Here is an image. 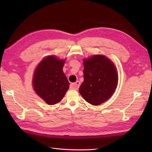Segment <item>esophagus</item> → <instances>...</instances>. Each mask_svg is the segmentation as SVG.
Here are the masks:
<instances>
[{
	"label": "esophagus",
	"mask_w": 152,
	"mask_h": 152,
	"mask_svg": "<svg viewBox=\"0 0 152 152\" xmlns=\"http://www.w3.org/2000/svg\"><path fill=\"white\" fill-rule=\"evenodd\" d=\"M80 86V82L79 81H77L75 83H72L70 84L71 88L74 89H78Z\"/></svg>",
	"instance_id": "esophagus-1"
}]
</instances>
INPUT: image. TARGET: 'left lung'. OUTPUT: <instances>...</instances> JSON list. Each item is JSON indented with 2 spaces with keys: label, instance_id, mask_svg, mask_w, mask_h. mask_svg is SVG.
<instances>
[{
  "label": "left lung",
  "instance_id": "left-lung-1",
  "mask_svg": "<svg viewBox=\"0 0 152 152\" xmlns=\"http://www.w3.org/2000/svg\"><path fill=\"white\" fill-rule=\"evenodd\" d=\"M83 80L79 91L86 101L99 105L110 97L118 85L114 64L107 57L95 55L83 60Z\"/></svg>",
  "mask_w": 152,
  "mask_h": 152
}]
</instances>
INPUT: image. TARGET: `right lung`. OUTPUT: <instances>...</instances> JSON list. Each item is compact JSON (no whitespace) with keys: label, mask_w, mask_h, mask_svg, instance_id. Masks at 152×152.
<instances>
[{"label":"right lung","mask_w":152,"mask_h":152,"mask_svg":"<svg viewBox=\"0 0 152 152\" xmlns=\"http://www.w3.org/2000/svg\"><path fill=\"white\" fill-rule=\"evenodd\" d=\"M64 62L65 60L48 56L41 61L34 71V91L50 105L60 102L69 88L70 83L63 71Z\"/></svg>","instance_id":"obj_1"}]
</instances>
